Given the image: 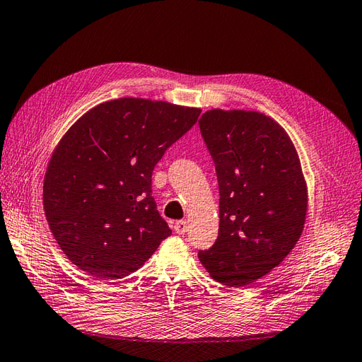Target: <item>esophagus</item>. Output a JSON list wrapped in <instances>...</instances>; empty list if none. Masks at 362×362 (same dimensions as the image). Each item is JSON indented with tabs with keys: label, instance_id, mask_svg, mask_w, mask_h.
Returning <instances> with one entry per match:
<instances>
[{
	"label": "esophagus",
	"instance_id": "obj_1",
	"mask_svg": "<svg viewBox=\"0 0 362 362\" xmlns=\"http://www.w3.org/2000/svg\"><path fill=\"white\" fill-rule=\"evenodd\" d=\"M174 230H175V233H177V234L183 235V234L188 230V221H185V220L175 221V223H174Z\"/></svg>",
	"mask_w": 362,
	"mask_h": 362
}]
</instances>
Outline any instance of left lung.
<instances>
[{
	"instance_id": "8db88e82",
	"label": "left lung",
	"mask_w": 362,
	"mask_h": 362,
	"mask_svg": "<svg viewBox=\"0 0 362 362\" xmlns=\"http://www.w3.org/2000/svg\"><path fill=\"white\" fill-rule=\"evenodd\" d=\"M203 136L218 180V237L202 264L229 287L269 274L298 242L308 212V185L284 128L258 111L203 113Z\"/></svg>"
}]
</instances>
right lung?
<instances>
[{"label": "right lung", "mask_w": 362, "mask_h": 362, "mask_svg": "<svg viewBox=\"0 0 362 362\" xmlns=\"http://www.w3.org/2000/svg\"><path fill=\"white\" fill-rule=\"evenodd\" d=\"M200 111L120 98L88 110L69 128L45 171L42 203L73 264L100 280L124 278L171 235L151 196V175Z\"/></svg>", "instance_id": "obj_1"}]
</instances>
